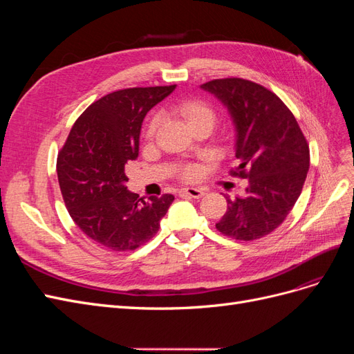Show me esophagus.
<instances>
[{
    "label": "esophagus",
    "mask_w": 354,
    "mask_h": 354,
    "mask_svg": "<svg viewBox=\"0 0 354 354\" xmlns=\"http://www.w3.org/2000/svg\"><path fill=\"white\" fill-rule=\"evenodd\" d=\"M180 194H185V195H187V196H190V198L198 199V198H201L203 194H205V192H203L202 189H198V187H185V189L180 190Z\"/></svg>",
    "instance_id": "1"
}]
</instances>
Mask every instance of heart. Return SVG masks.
<instances>
[{"label":"heart","instance_id":"obj_1","mask_svg":"<svg viewBox=\"0 0 354 354\" xmlns=\"http://www.w3.org/2000/svg\"><path fill=\"white\" fill-rule=\"evenodd\" d=\"M177 112L181 113V116L185 118L190 128H194L202 122L212 124L214 120H216V113H214L211 106L205 102L198 100V99H190V100L181 102L177 106ZM159 125H160V115L152 116V120L149 121L147 128H146L147 140H152V138L156 136ZM183 176L187 180L195 178L198 176V169L195 167H186L183 169Z\"/></svg>","mask_w":354,"mask_h":354}]
</instances>
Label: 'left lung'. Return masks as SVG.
Returning <instances> with one entry per match:
<instances>
[{"label":"left lung","instance_id":"8db88e82","mask_svg":"<svg viewBox=\"0 0 354 354\" xmlns=\"http://www.w3.org/2000/svg\"><path fill=\"white\" fill-rule=\"evenodd\" d=\"M227 109L234 127L233 176L248 178L246 195L230 199L216 224L238 241L260 239L279 227L301 194L310 151L292 112L274 93L242 78L201 85Z\"/></svg>","mask_w":354,"mask_h":354}]
</instances>
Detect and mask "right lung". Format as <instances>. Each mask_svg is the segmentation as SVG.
<instances>
[{
	"mask_svg": "<svg viewBox=\"0 0 354 354\" xmlns=\"http://www.w3.org/2000/svg\"><path fill=\"white\" fill-rule=\"evenodd\" d=\"M176 90L125 88L90 104L73 124L57 158V178L69 216L106 250L133 251L155 236L173 195L146 201L127 190L125 165L138 156L146 113Z\"/></svg>",
	"mask_w": 354,
	"mask_h": 354,
	"instance_id": "right-lung-1",
	"label": "right lung"
}]
</instances>
